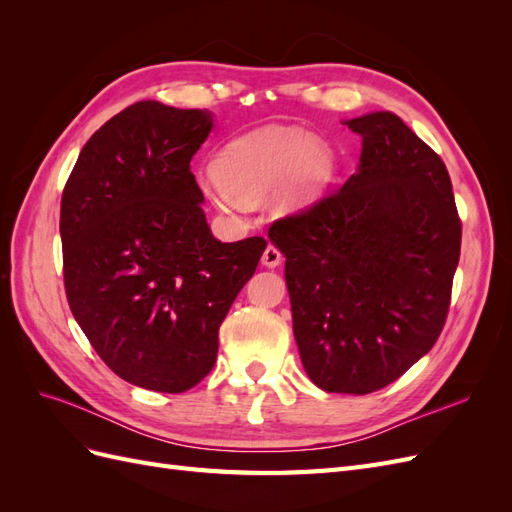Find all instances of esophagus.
Listing matches in <instances>:
<instances>
[{
  "label": "esophagus",
  "instance_id": "obj_1",
  "mask_svg": "<svg viewBox=\"0 0 512 512\" xmlns=\"http://www.w3.org/2000/svg\"><path fill=\"white\" fill-rule=\"evenodd\" d=\"M260 262H262V265H265V267H269V269H275V267L280 265V262H282V254H280V250H277V247L269 245L267 250L262 252Z\"/></svg>",
  "mask_w": 512,
  "mask_h": 512
}]
</instances>
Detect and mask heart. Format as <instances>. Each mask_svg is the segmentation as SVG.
I'll use <instances>...</instances> for the list:
<instances>
[{
    "label": "heart",
    "mask_w": 512,
    "mask_h": 512,
    "mask_svg": "<svg viewBox=\"0 0 512 512\" xmlns=\"http://www.w3.org/2000/svg\"><path fill=\"white\" fill-rule=\"evenodd\" d=\"M335 168V151L312 132L265 126L224 145L200 173V188L226 213L243 211L267 193L273 211L297 213L320 203Z\"/></svg>",
    "instance_id": "b5f03b06"
}]
</instances>
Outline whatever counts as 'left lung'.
<instances>
[{
	"instance_id": "1",
	"label": "left lung",
	"mask_w": 512,
	"mask_h": 512,
	"mask_svg": "<svg viewBox=\"0 0 512 512\" xmlns=\"http://www.w3.org/2000/svg\"><path fill=\"white\" fill-rule=\"evenodd\" d=\"M361 134L356 173L309 211L269 228L286 258L292 331L318 389L367 395L395 382L442 333L461 250L440 156L391 111Z\"/></svg>"
}]
</instances>
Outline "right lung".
<instances>
[{
    "label": "right lung",
    "mask_w": 512,
    "mask_h": 512,
    "mask_svg": "<svg viewBox=\"0 0 512 512\" xmlns=\"http://www.w3.org/2000/svg\"><path fill=\"white\" fill-rule=\"evenodd\" d=\"M213 113L136 102L89 138L61 196L74 320L119 378L183 393L218 359V333L267 241L222 243L190 170Z\"/></svg>",
    "instance_id": "obj_1"
}]
</instances>
